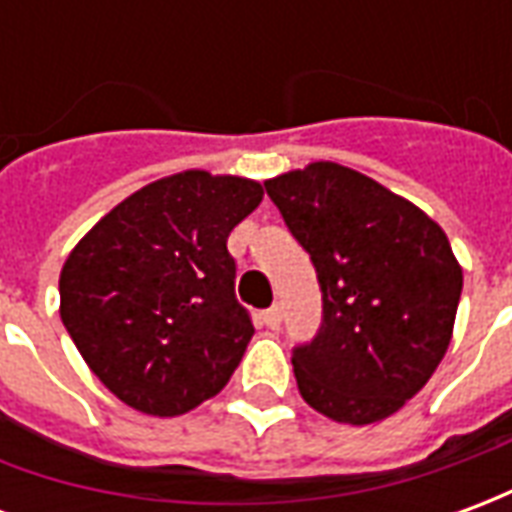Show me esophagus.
I'll use <instances>...</instances> for the list:
<instances>
[{
    "instance_id": "obj_1",
    "label": "esophagus",
    "mask_w": 512,
    "mask_h": 512,
    "mask_svg": "<svg viewBox=\"0 0 512 512\" xmlns=\"http://www.w3.org/2000/svg\"><path fill=\"white\" fill-rule=\"evenodd\" d=\"M263 323H266L268 329H279V323H282V310H279V307H271V310L263 312Z\"/></svg>"
}]
</instances>
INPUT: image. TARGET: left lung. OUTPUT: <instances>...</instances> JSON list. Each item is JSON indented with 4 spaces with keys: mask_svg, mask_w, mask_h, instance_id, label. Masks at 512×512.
<instances>
[{
    "mask_svg": "<svg viewBox=\"0 0 512 512\" xmlns=\"http://www.w3.org/2000/svg\"><path fill=\"white\" fill-rule=\"evenodd\" d=\"M266 191L323 293L321 332L293 351L301 397L345 425L392 417L450 348L463 268L447 235L414 202L334 161L268 178Z\"/></svg>",
    "mask_w": 512,
    "mask_h": 512,
    "instance_id": "1",
    "label": "left lung"
}]
</instances>
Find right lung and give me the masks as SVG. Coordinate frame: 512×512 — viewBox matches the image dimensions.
<instances>
[{
	"label": "right lung",
	"mask_w": 512,
	"mask_h": 512,
	"mask_svg": "<svg viewBox=\"0 0 512 512\" xmlns=\"http://www.w3.org/2000/svg\"><path fill=\"white\" fill-rule=\"evenodd\" d=\"M257 180L186 169L115 205L60 271V318L101 384L134 411L180 417L219 395L255 334L227 238Z\"/></svg>",
	"instance_id": "right-lung-1"
}]
</instances>
